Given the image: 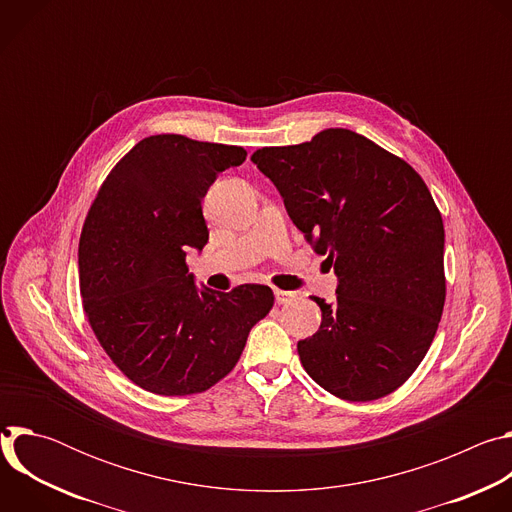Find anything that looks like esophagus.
<instances>
[{"label": "esophagus", "mask_w": 512, "mask_h": 512, "mask_svg": "<svg viewBox=\"0 0 512 512\" xmlns=\"http://www.w3.org/2000/svg\"><path fill=\"white\" fill-rule=\"evenodd\" d=\"M296 300V294L294 291H283V289H275V302L277 304H289Z\"/></svg>", "instance_id": "34e87169"}]
</instances>
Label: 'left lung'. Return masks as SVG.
<instances>
[{
  "instance_id": "left-lung-1",
  "label": "left lung",
  "mask_w": 512,
  "mask_h": 512,
  "mask_svg": "<svg viewBox=\"0 0 512 512\" xmlns=\"http://www.w3.org/2000/svg\"><path fill=\"white\" fill-rule=\"evenodd\" d=\"M251 162L338 277L332 304L312 296L322 322L298 342L306 373L346 401L393 393L429 350L446 302L444 223L425 182L342 127L257 150Z\"/></svg>"
}]
</instances>
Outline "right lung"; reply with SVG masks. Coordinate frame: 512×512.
<instances>
[{"label": "right lung", "instance_id": "1", "mask_svg": "<svg viewBox=\"0 0 512 512\" xmlns=\"http://www.w3.org/2000/svg\"><path fill=\"white\" fill-rule=\"evenodd\" d=\"M245 158L239 145L145 137L111 170L87 214L83 308L117 369L145 391L210 389L233 371L251 328L273 306L267 285L198 289L186 265V251L208 243V188Z\"/></svg>", "mask_w": 512, "mask_h": 512}]
</instances>
